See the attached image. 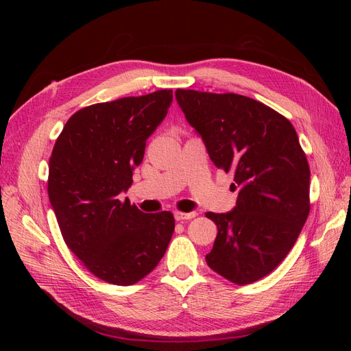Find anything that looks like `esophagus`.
Masks as SVG:
<instances>
[{
    "mask_svg": "<svg viewBox=\"0 0 351 351\" xmlns=\"http://www.w3.org/2000/svg\"><path fill=\"white\" fill-rule=\"evenodd\" d=\"M196 217V212H189V214H186V212H176L174 214V218L177 221H187V219H192Z\"/></svg>",
    "mask_w": 351,
    "mask_h": 351,
    "instance_id": "1",
    "label": "esophagus"
}]
</instances>
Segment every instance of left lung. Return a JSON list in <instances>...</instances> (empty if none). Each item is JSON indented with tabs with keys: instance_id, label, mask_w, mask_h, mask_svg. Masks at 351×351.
Listing matches in <instances>:
<instances>
[{
	"instance_id": "left-lung-1",
	"label": "left lung",
	"mask_w": 351,
	"mask_h": 351,
	"mask_svg": "<svg viewBox=\"0 0 351 351\" xmlns=\"http://www.w3.org/2000/svg\"><path fill=\"white\" fill-rule=\"evenodd\" d=\"M187 121L217 168L234 174L236 208L206 212L217 224L206 263L246 285L272 272L289 254L311 210V169L293 124L259 101L237 93L177 89Z\"/></svg>"
}]
</instances>
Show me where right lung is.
I'll use <instances>...</instances> for the list:
<instances>
[{"label":"right lung","instance_id":"1","mask_svg":"<svg viewBox=\"0 0 351 351\" xmlns=\"http://www.w3.org/2000/svg\"><path fill=\"white\" fill-rule=\"evenodd\" d=\"M171 102L173 90L161 89L89 105L70 117L52 149L48 196L62 239L84 268L110 284L145 278L174 232L171 212L145 214L120 197Z\"/></svg>","mask_w":351,"mask_h":351}]
</instances>
